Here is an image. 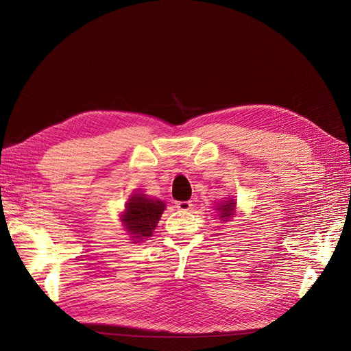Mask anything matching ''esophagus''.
<instances>
[{"label":"esophagus","mask_w":351,"mask_h":351,"mask_svg":"<svg viewBox=\"0 0 351 351\" xmlns=\"http://www.w3.org/2000/svg\"><path fill=\"white\" fill-rule=\"evenodd\" d=\"M192 206L193 205H192V202H190V200H180V202H177V208L180 210H189Z\"/></svg>","instance_id":"34e87169"}]
</instances>
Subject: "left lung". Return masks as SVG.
Wrapping results in <instances>:
<instances>
[{"label":"left lung","mask_w":351,"mask_h":351,"mask_svg":"<svg viewBox=\"0 0 351 351\" xmlns=\"http://www.w3.org/2000/svg\"><path fill=\"white\" fill-rule=\"evenodd\" d=\"M227 202H228V200H227ZM218 209L222 212V214H221L222 217H221V218H224V219H226L227 217H230V215H231L232 209H234V202L230 200L227 205H222V206H221V208H218Z\"/></svg>","instance_id":"left-lung-1"}]
</instances>
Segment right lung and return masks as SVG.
<instances>
[{
  "mask_svg": "<svg viewBox=\"0 0 351 351\" xmlns=\"http://www.w3.org/2000/svg\"><path fill=\"white\" fill-rule=\"evenodd\" d=\"M164 209L165 204L161 200H151L143 195H134L127 204L123 219L124 226L134 239L142 240L143 237H151Z\"/></svg>",
  "mask_w": 351,
  "mask_h": 351,
  "instance_id": "obj_1",
  "label": "right lung"
}]
</instances>
